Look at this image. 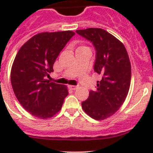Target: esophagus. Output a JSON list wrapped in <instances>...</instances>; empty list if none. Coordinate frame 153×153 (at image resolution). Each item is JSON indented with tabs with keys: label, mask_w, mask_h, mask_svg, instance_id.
Segmentation results:
<instances>
[{
	"label": "esophagus",
	"mask_w": 153,
	"mask_h": 153,
	"mask_svg": "<svg viewBox=\"0 0 153 153\" xmlns=\"http://www.w3.org/2000/svg\"><path fill=\"white\" fill-rule=\"evenodd\" d=\"M69 88L72 90H76V89L78 88V86H73V85H70V86H69Z\"/></svg>",
	"instance_id": "34e87169"
}]
</instances>
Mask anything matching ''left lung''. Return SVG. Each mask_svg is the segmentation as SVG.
<instances>
[{"instance_id": "left-lung-1", "label": "left lung", "mask_w": 153, "mask_h": 153, "mask_svg": "<svg viewBox=\"0 0 153 153\" xmlns=\"http://www.w3.org/2000/svg\"><path fill=\"white\" fill-rule=\"evenodd\" d=\"M76 32L92 42L96 49L94 71L101 76L96 91L82 102L83 111L91 118L103 120L121 107L129 90L131 64L122 42L101 28L78 30Z\"/></svg>"}]
</instances>
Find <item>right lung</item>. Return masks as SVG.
<instances>
[{"label":"right lung","mask_w":153,"mask_h":153,"mask_svg":"<svg viewBox=\"0 0 153 153\" xmlns=\"http://www.w3.org/2000/svg\"><path fill=\"white\" fill-rule=\"evenodd\" d=\"M74 34L71 30L37 33L21 47L13 60V93L21 106L37 118L53 117L68 95L67 86L51 83L46 77L53 71L55 60Z\"/></svg>","instance_id":"right-lung-1"}]
</instances>
